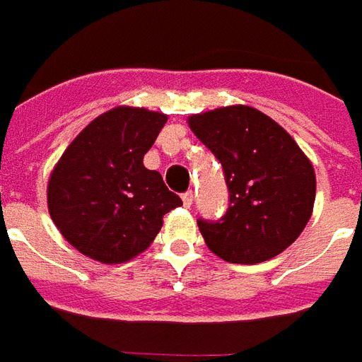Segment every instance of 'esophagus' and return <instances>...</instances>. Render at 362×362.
I'll return each instance as SVG.
<instances>
[{
  "mask_svg": "<svg viewBox=\"0 0 362 362\" xmlns=\"http://www.w3.org/2000/svg\"><path fill=\"white\" fill-rule=\"evenodd\" d=\"M181 199H183L185 206L191 208L192 202H194V194H192V191H187V192H183V197H181Z\"/></svg>",
  "mask_w": 362,
  "mask_h": 362,
  "instance_id": "obj_1",
  "label": "esophagus"
}]
</instances>
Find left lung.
Here are the masks:
<instances>
[{"label": "left lung", "mask_w": 362, "mask_h": 362, "mask_svg": "<svg viewBox=\"0 0 362 362\" xmlns=\"http://www.w3.org/2000/svg\"><path fill=\"white\" fill-rule=\"evenodd\" d=\"M199 141L223 168L229 208L220 220L199 218L208 249L233 264H258L286 250L310 220L313 163L284 127L249 105L189 117Z\"/></svg>", "instance_id": "obj_1"}]
</instances>
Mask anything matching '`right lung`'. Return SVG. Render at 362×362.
Masks as SVG:
<instances>
[{
  "instance_id": "obj_1",
  "label": "right lung",
  "mask_w": 362,
  "mask_h": 362,
  "mask_svg": "<svg viewBox=\"0 0 362 362\" xmlns=\"http://www.w3.org/2000/svg\"><path fill=\"white\" fill-rule=\"evenodd\" d=\"M168 115L113 107L84 127L47 183V210L62 235L84 257L121 264L148 249L165 214L183 204L144 154Z\"/></svg>"
}]
</instances>
